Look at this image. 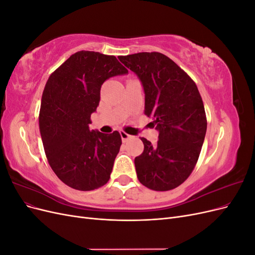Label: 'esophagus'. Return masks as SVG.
I'll return each instance as SVG.
<instances>
[{
    "label": "esophagus",
    "mask_w": 255,
    "mask_h": 255,
    "mask_svg": "<svg viewBox=\"0 0 255 255\" xmlns=\"http://www.w3.org/2000/svg\"><path fill=\"white\" fill-rule=\"evenodd\" d=\"M120 136H121V140L123 141V142H126V141H128L129 138H132V136L130 135H128V133H126V132H123V130H121L120 132Z\"/></svg>",
    "instance_id": "obj_1"
}]
</instances>
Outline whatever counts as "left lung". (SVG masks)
Here are the masks:
<instances>
[{"mask_svg": "<svg viewBox=\"0 0 255 255\" xmlns=\"http://www.w3.org/2000/svg\"><path fill=\"white\" fill-rule=\"evenodd\" d=\"M139 79L144 114L154 121L158 140L141 138L144 149L135 158L139 182L153 190H170L194 170L206 133V117L197 85L161 53L142 52L118 57Z\"/></svg>", "mask_w": 255, "mask_h": 255, "instance_id": "left-lung-1", "label": "left lung"}]
</instances>
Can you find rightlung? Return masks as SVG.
<instances>
[{"label": "right lung", "instance_id": "obj_1", "mask_svg": "<svg viewBox=\"0 0 255 255\" xmlns=\"http://www.w3.org/2000/svg\"><path fill=\"white\" fill-rule=\"evenodd\" d=\"M128 73L115 56L80 51L45 84L39 113L41 139L51 168L68 186L86 191L109 182L121 137L117 130H90V116L97 112L103 83Z\"/></svg>", "mask_w": 255, "mask_h": 255}]
</instances>
